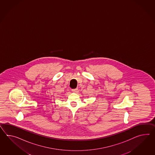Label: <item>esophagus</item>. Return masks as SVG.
Wrapping results in <instances>:
<instances>
[{"label": "esophagus", "instance_id": "1", "mask_svg": "<svg viewBox=\"0 0 155 155\" xmlns=\"http://www.w3.org/2000/svg\"><path fill=\"white\" fill-rule=\"evenodd\" d=\"M77 90H78V88H75V89H72V90L73 92H77Z\"/></svg>", "mask_w": 155, "mask_h": 155}]
</instances>
